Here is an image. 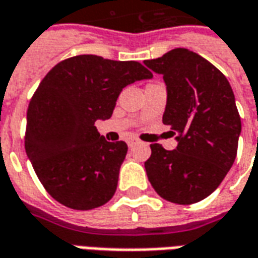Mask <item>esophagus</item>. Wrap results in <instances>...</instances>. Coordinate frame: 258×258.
I'll return each mask as SVG.
<instances>
[{"label": "esophagus", "mask_w": 258, "mask_h": 258, "mask_svg": "<svg viewBox=\"0 0 258 258\" xmlns=\"http://www.w3.org/2000/svg\"><path fill=\"white\" fill-rule=\"evenodd\" d=\"M135 144H137V142L136 140H129V142H127V146H129V147H133V146H135Z\"/></svg>", "instance_id": "esophagus-1"}]
</instances>
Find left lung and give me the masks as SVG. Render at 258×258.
I'll return each instance as SVG.
<instances>
[{
  "mask_svg": "<svg viewBox=\"0 0 258 258\" xmlns=\"http://www.w3.org/2000/svg\"><path fill=\"white\" fill-rule=\"evenodd\" d=\"M144 64L163 75L168 101L162 122L178 133L176 150L150 146L148 180L169 202H199L219 187L236 158L242 125L232 88L210 61L184 48Z\"/></svg>",
  "mask_w": 258,
  "mask_h": 258,
  "instance_id": "left-lung-1",
  "label": "left lung"
}]
</instances>
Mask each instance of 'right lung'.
<instances>
[{
  "instance_id": "obj_1",
  "label": "right lung",
  "mask_w": 258,
  "mask_h": 258,
  "mask_svg": "<svg viewBox=\"0 0 258 258\" xmlns=\"http://www.w3.org/2000/svg\"><path fill=\"white\" fill-rule=\"evenodd\" d=\"M151 77L139 61L95 54L63 60L45 75L30 100L24 147L52 198L90 210L114 197L127 146L107 142L95 122L112 115L125 86Z\"/></svg>"
}]
</instances>
